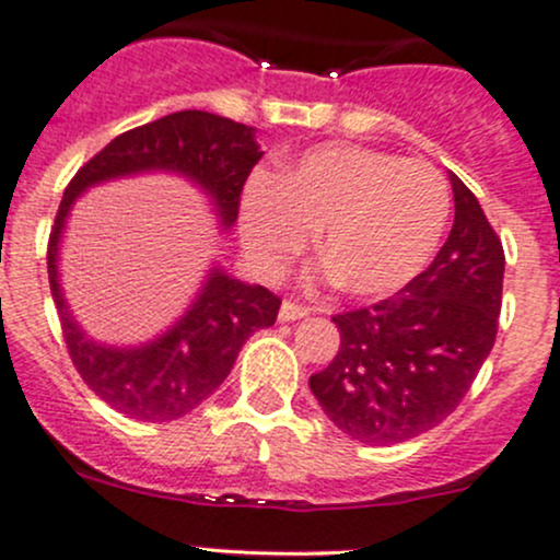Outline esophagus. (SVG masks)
<instances>
[{
	"instance_id": "1",
	"label": "esophagus",
	"mask_w": 560,
	"mask_h": 560,
	"mask_svg": "<svg viewBox=\"0 0 560 560\" xmlns=\"http://www.w3.org/2000/svg\"><path fill=\"white\" fill-rule=\"evenodd\" d=\"M311 308L308 305H300L295 300H284L281 303V311H279V319L281 322H295V319H303V316H308Z\"/></svg>"
}]
</instances>
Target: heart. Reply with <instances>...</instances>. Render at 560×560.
<instances>
[{
  "label": "heart",
  "mask_w": 560,
  "mask_h": 560,
  "mask_svg": "<svg viewBox=\"0 0 560 560\" xmlns=\"http://www.w3.org/2000/svg\"><path fill=\"white\" fill-rule=\"evenodd\" d=\"M448 206V185L427 163L325 144L279 176H252L241 198V231L252 257L276 273L322 228L319 255L335 284L349 295L381 298L421 273Z\"/></svg>",
  "instance_id": "heart-1"
}]
</instances>
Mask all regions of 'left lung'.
<instances>
[{"label": "left lung", "mask_w": 560, "mask_h": 560, "mask_svg": "<svg viewBox=\"0 0 560 560\" xmlns=\"http://www.w3.org/2000/svg\"><path fill=\"white\" fill-rule=\"evenodd\" d=\"M451 185L456 217L432 265L397 295L335 314L338 354L308 381L329 421L359 443H405L443 423L497 340L502 238L456 174Z\"/></svg>", "instance_id": "obj_1"}]
</instances>
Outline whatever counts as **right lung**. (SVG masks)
<instances>
[{
	"instance_id": "1",
	"label": "right lung",
	"mask_w": 560,
	"mask_h": 560,
	"mask_svg": "<svg viewBox=\"0 0 560 560\" xmlns=\"http://www.w3.org/2000/svg\"><path fill=\"white\" fill-rule=\"evenodd\" d=\"M260 158L255 128L211 112L185 109L115 137L63 190L47 238V279L72 364L88 388L117 413L152 423L190 413L228 378L246 338L273 325L281 298L214 270L185 319L155 343L104 349L74 325L58 290V238L74 198L96 182L168 168L198 182L214 198L217 214L228 228L238 217L241 192Z\"/></svg>"
}]
</instances>
